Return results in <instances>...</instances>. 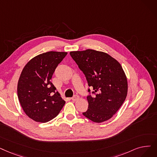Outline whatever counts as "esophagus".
Here are the masks:
<instances>
[{
	"mask_svg": "<svg viewBox=\"0 0 157 157\" xmlns=\"http://www.w3.org/2000/svg\"><path fill=\"white\" fill-rule=\"evenodd\" d=\"M79 95H74V96L71 98L72 99V101H76V100H78V99H79Z\"/></svg>",
	"mask_w": 157,
	"mask_h": 157,
	"instance_id": "esophagus-1",
	"label": "esophagus"
}]
</instances>
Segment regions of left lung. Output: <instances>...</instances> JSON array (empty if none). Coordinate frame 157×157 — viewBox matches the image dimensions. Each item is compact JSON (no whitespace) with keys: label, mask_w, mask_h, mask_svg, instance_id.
Returning <instances> with one entry per match:
<instances>
[{"label":"left lung","mask_w":157,"mask_h":157,"mask_svg":"<svg viewBox=\"0 0 157 157\" xmlns=\"http://www.w3.org/2000/svg\"><path fill=\"white\" fill-rule=\"evenodd\" d=\"M70 55L85 74L90 86L88 110L83 113L95 122L112 117L126 99L128 83L121 64L108 54L92 49L72 51Z\"/></svg>","instance_id":"left-lung-1"}]
</instances>
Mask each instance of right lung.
Wrapping results in <instances>:
<instances>
[{
  "label": "right lung",
  "instance_id": "obj_1",
  "mask_svg": "<svg viewBox=\"0 0 157 157\" xmlns=\"http://www.w3.org/2000/svg\"><path fill=\"white\" fill-rule=\"evenodd\" d=\"M67 52L49 51L31 59L23 69L17 94L25 114L36 122H47L56 117L65 101L51 81L53 73Z\"/></svg>",
  "mask_w": 157,
  "mask_h": 157
}]
</instances>
